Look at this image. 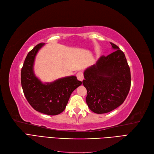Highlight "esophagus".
<instances>
[{
	"label": "esophagus",
	"mask_w": 154,
	"mask_h": 154,
	"mask_svg": "<svg viewBox=\"0 0 154 154\" xmlns=\"http://www.w3.org/2000/svg\"><path fill=\"white\" fill-rule=\"evenodd\" d=\"M76 76H77V78H78V80H80V81H83V72H82V71H80V72H78V73H77V74H76Z\"/></svg>",
	"instance_id": "34e87169"
}]
</instances>
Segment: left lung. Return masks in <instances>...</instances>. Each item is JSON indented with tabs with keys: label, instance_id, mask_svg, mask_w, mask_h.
Here are the masks:
<instances>
[{
	"label": "left lung",
	"instance_id": "obj_1",
	"mask_svg": "<svg viewBox=\"0 0 154 154\" xmlns=\"http://www.w3.org/2000/svg\"><path fill=\"white\" fill-rule=\"evenodd\" d=\"M114 52L101 56L96 64L83 72V85L87 88V104L96 114H105L118 108L127 97L131 85L130 70L125 55L110 42Z\"/></svg>",
	"mask_w": 154,
	"mask_h": 154
}]
</instances>
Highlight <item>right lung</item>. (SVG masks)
<instances>
[{
  "label": "right lung",
  "instance_id": "obj_1",
  "mask_svg": "<svg viewBox=\"0 0 154 154\" xmlns=\"http://www.w3.org/2000/svg\"><path fill=\"white\" fill-rule=\"evenodd\" d=\"M44 45L38 44L27 54L21 70V84L27 101L35 110L47 115H58L66 109L72 92L82 85L76 76L58 79L43 83L34 73L36 55Z\"/></svg>",
  "mask_w": 154,
  "mask_h": 154
}]
</instances>
